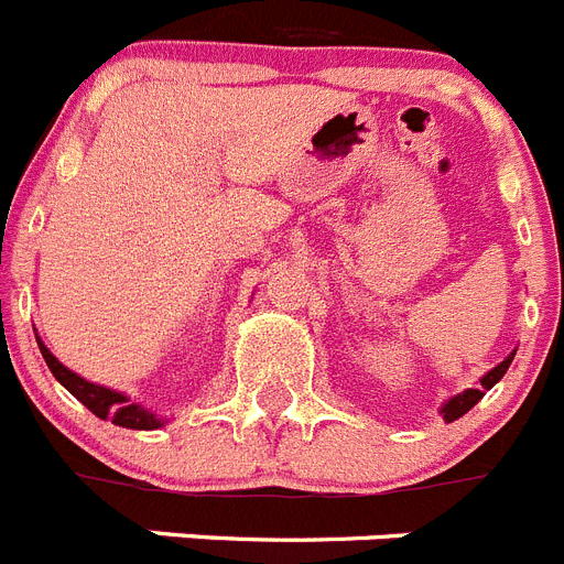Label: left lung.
<instances>
[{
  "instance_id": "left-lung-1",
  "label": "left lung",
  "mask_w": 564,
  "mask_h": 564,
  "mask_svg": "<svg viewBox=\"0 0 564 564\" xmlns=\"http://www.w3.org/2000/svg\"><path fill=\"white\" fill-rule=\"evenodd\" d=\"M511 358H514V356H508L506 361L497 364L495 370L486 372V376L480 378V387H477V390H466V392H463V395L452 398V401L446 403V406H443V410H441L443 417H446V421L452 423V421H457V417L466 415V412L471 410V406H475V403L480 401L482 395H486V390H491V387H495V383L500 381L502 376H506V370H508V364H511Z\"/></svg>"
}]
</instances>
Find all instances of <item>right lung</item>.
Returning a JSON list of instances; mask_svg holds the SVG:
<instances>
[{
	"mask_svg": "<svg viewBox=\"0 0 564 564\" xmlns=\"http://www.w3.org/2000/svg\"><path fill=\"white\" fill-rule=\"evenodd\" d=\"M39 347H42L44 361H47L50 372L56 376V381H62L64 387L93 412V415H98L101 421H112L115 426H127V430H158V426H161V421H158L152 412H147L143 406H138V403H129L121 392H112L107 390V387L84 381L82 376L69 372L62 361H56V356H53L42 341H39Z\"/></svg>",
	"mask_w": 564,
	"mask_h": 564,
	"instance_id": "obj_1",
	"label": "right lung"
}]
</instances>
